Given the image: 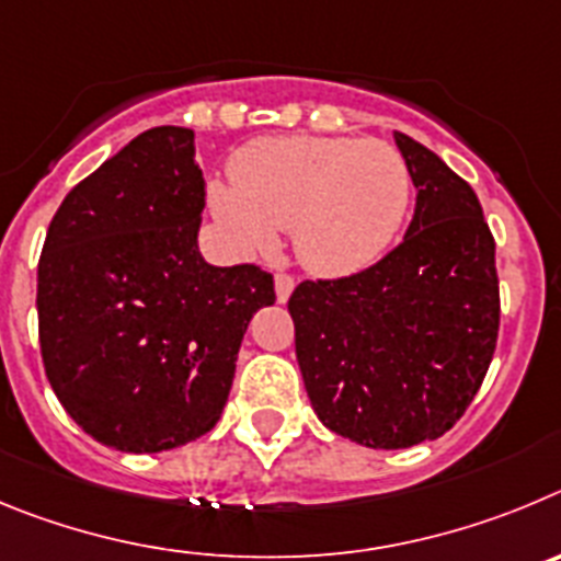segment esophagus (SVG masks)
Listing matches in <instances>:
<instances>
[{
    "label": "esophagus",
    "mask_w": 561,
    "mask_h": 561,
    "mask_svg": "<svg viewBox=\"0 0 561 561\" xmlns=\"http://www.w3.org/2000/svg\"><path fill=\"white\" fill-rule=\"evenodd\" d=\"M276 301H279V305H285L287 299H290V293H293V276H287V274H276Z\"/></svg>",
    "instance_id": "obj_1"
}]
</instances>
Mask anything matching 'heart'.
Returning <instances> with one entry per match:
<instances>
[{
  "instance_id": "obj_1",
  "label": "heart",
  "mask_w": 561,
  "mask_h": 561,
  "mask_svg": "<svg viewBox=\"0 0 561 561\" xmlns=\"http://www.w3.org/2000/svg\"><path fill=\"white\" fill-rule=\"evenodd\" d=\"M234 184L211 181L209 209L249 254L293 229V251L318 276H352L393 245L413 195L397 148L352 136H274L231 161Z\"/></svg>"
}]
</instances>
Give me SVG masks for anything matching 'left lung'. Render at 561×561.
Segmentation results:
<instances>
[{
  "instance_id": "obj_1",
  "label": "left lung",
  "mask_w": 561,
  "mask_h": 561,
  "mask_svg": "<svg viewBox=\"0 0 561 561\" xmlns=\"http://www.w3.org/2000/svg\"><path fill=\"white\" fill-rule=\"evenodd\" d=\"M416 209L377 265L301 282L287 310L316 416L337 436L402 450L456 425L492 363L501 293L478 195L433 150L393 130Z\"/></svg>"
}]
</instances>
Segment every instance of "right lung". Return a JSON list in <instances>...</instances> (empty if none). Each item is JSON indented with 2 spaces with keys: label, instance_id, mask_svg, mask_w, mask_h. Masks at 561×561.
<instances>
[{
  "label": "right lung",
  "instance_id": "obj_1",
  "mask_svg": "<svg viewBox=\"0 0 561 561\" xmlns=\"http://www.w3.org/2000/svg\"><path fill=\"white\" fill-rule=\"evenodd\" d=\"M195 134L130 139L55 211L38 260V341L64 411L105 447L161 453L218 425L249 321L276 301L256 265L201 256Z\"/></svg>",
  "mask_w": 561,
  "mask_h": 561
}]
</instances>
